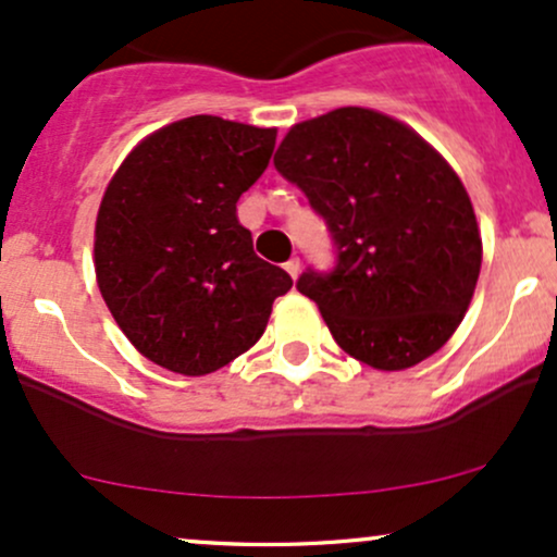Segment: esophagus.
Returning <instances> with one entry per match:
<instances>
[{
    "label": "esophagus",
    "instance_id": "34e87169",
    "mask_svg": "<svg viewBox=\"0 0 557 557\" xmlns=\"http://www.w3.org/2000/svg\"><path fill=\"white\" fill-rule=\"evenodd\" d=\"M285 272H287V274H290V277H293V280H296V277H298V272H300V259H296V257H293L290 261H285Z\"/></svg>",
    "mask_w": 557,
    "mask_h": 557
}]
</instances>
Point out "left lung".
Masks as SVG:
<instances>
[{"label":"left lung","mask_w":557,"mask_h":557,"mask_svg":"<svg viewBox=\"0 0 557 557\" xmlns=\"http://www.w3.org/2000/svg\"><path fill=\"white\" fill-rule=\"evenodd\" d=\"M274 168L335 240V270L296 287L348 356L382 372L430 359L469 309L482 235L461 177L387 114L341 107L293 125Z\"/></svg>","instance_id":"obj_1"}]
</instances>
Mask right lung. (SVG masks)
Here are the masks:
<instances>
[{"label":"right lung","mask_w":557,"mask_h":557,"mask_svg":"<svg viewBox=\"0 0 557 557\" xmlns=\"http://www.w3.org/2000/svg\"><path fill=\"white\" fill-rule=\"evenodd\" d=\"M274 138V127L196 114L140 140L107 185L96 283L127 341L170 372L201 376L238 359L293 287L235 214Z\"/></svg>","instance_id":"1"}]
</instances>
